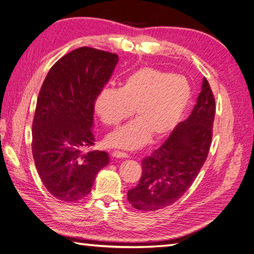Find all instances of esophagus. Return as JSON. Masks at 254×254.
Instances as JSON below:
<instances>
[{
    "label": "esophagus",
    "mask_w": 254,
    "mask_h": 254,
    "mask_svg": "<svg viewBox=\"0 0 254 254\" xmlns=\"http://www.w3.org/2000/svg\"><path fill=\"white\" fill-rule=\"evenodd\" d=\"M111 156L115 157V158H127V157H128V156H127V154H126V152H123V151H118V150L114 151L113 154H111Z\"/></svg>",
    "instance_id": "34e87169"
}]
</instances>
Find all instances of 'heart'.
<instances>
[{"label":"heart","mask_w":254,"mask_h":254,"mask_svg":"<svg viewBox=\"0 0 254 254\" xmlns=\"http://www.w3.org/2000/svg\"><path fill=\"white\" fill-rule=\"evenodd\" d=\"M191 88L185 78L144 67L127 75L119 90H104L95 110L106 127H117L133 114L136 119L106 138V145L137 149L151 137L159 139L179 125L190 105Z\"/></svg>","instance_id":"heart-1"}]
</instances>
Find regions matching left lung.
<instances>
[{
    "label": "left lung",
    "mask_w": 254,
    "mask_h": 254,
    "mask_svg": "<svg viewBox=\"0 0 254 254\" xmlns=\"http://www.w3.org/2000/svg\"><path fill=\"white\" fill-rule=\"evenodd\" d=\"M214 116L215 99L203 78L190 117L176 126L161 147L141 160V178L137 186L127 191L128 202L135 209H163L187 191L207 160Z\"/></svg>",
    "instance_id": "left-lung-1"
}]
</instances>
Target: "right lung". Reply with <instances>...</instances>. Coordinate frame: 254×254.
<instances>
[{
    "label": "right lung",
    "mask_w": 254,
    "mask_h": 254,
    "mask_svg": "<svg viewBox=\"0 0 254 254\" xmlns=\"http://www.w3.org/2000/svg\"><path fill=\"white\" fill-rule=\"evenodd\" d=\"M119 61L117 54L80 47L55 63L41 87L32 123V154L46 190L64 202L90 193L109 162L106 151L88 150L94 106Z\"/></svg>",
    "instance_id": "right-lung-1"
}]
</instances>
